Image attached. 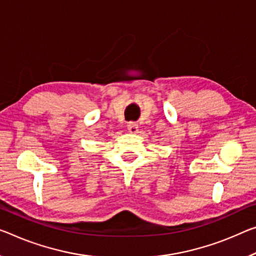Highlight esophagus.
<instances>
[{
    "instance_id": "obj_1",
    "label": "esophagus",
    "mask_w": 256,
    "mask_h": 256,
    "mask_svg": "<svg viewBox=\"0 0 256 256\" xmlns=\"http://www.w3.org/2000/svg\"><path fill=\"white\" fill-rule=\"evenodd\" d=\"M128 132L130 134H137L138 132V124H137L136 122H129L128 126Z\"/></svg>"
}]
</instances>
